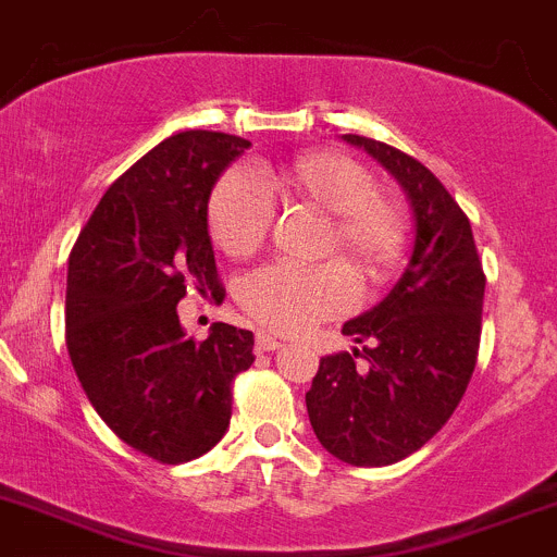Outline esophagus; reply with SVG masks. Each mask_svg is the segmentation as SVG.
<instances>
[{"label":"esophagus","instance_id":"obj_1","mask_svg":"<svg viewBox=\"0 0 557 557\" xmlns=\"http://www.w3.org/2000/svg\"><path fill=\"white\" fill-rule=\"evenodd\" d=\"M256 348L263 354V350H277V348H283V343H280L277 337H272V334L258 332V334H256Z\"/></svg>","mask_w":557,"mask_h":557}]
</instances>
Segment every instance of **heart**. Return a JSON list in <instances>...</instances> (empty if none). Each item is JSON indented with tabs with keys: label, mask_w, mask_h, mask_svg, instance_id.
Returning a JSON list of instances; mask_svg holds the SVG:
<instances>
[{
	"label": "heart",
	"mask_w": 557,
	"mask_h": 557,
	"mask_svg": "<svg viewBox=\"0 0 557 557\" xmlns=\"http://www.w3.org/2000/svg\"><path fill=\"white\" fill-rule=\"evenodd\" d=\"M263 187L288 203L326 214L321 252H339L364 283H383L399 267L408 242V220L397 198L377 190L375 176L343 152H305L277 169L261 171ZM272 209L261 187L231 171L209 198V234L220 252L245 258L263 245ZM356 285L339 261L318 267L272 263L239 285V305L272 332L294 334L348 310Z\"/></svg>",
	"instance_id": "b5f03b06"
}]
</instances>
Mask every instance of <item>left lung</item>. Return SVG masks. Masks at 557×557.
Wrapping results in <instances>:
<instances>
[{"label":"left lung","instance_id":"1","mask_svg":"<svg viewBox=\"0 0 557 557\" xmlns=\"http://www.w3.org/2000/svg\"><path fill=\"white\" fill-rule=\"evenodd\" d=\"M375 158L413 209V252L372 310L343 326L354 354L323 356L305 394L329 455L356 468L392 466L422 449L455 413L482 337L484 272L466 212L419 160L364 135H343Z\"/></svg>","mask_w":557,"mask_h":557}]
</instances>
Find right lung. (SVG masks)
Segmentation results:
<instances>
[{"mask_svg":"<svg viewBox=\"0 0 557 557\" xmlns=\"http://www.w3.org/2000/svg\"><path fill=\"white\" fill-rule=\"evenodd\" d=\"M250 141L187 129L106 190L67 263V350L102 422L135 451L176 466L231 422V383L256 361L252 332L214 323L185 337L187 288L218 296L209 196Z\"/></svg>","mask_w":557,"mask_h":557,"instance_id":"add662e5","label":"right lung"}]
</instances>
